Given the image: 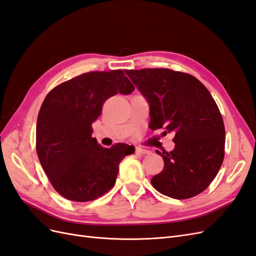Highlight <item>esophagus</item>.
I'll return each instance as SVG.
<instances>
[{
	"instance_id": "34e87169",
	"label": "esophagus",
	"mask_w": 256,
	"mask_h": 256,
	"mask_svg": "<svg viewBox=\"0 0 256 256\" xmlns=\"http://www.w3.org/2000/svg\"><path fill=\"white\" fill-rule=\"evenodd\" d=\"M135 152L137 153V154H149V153H150V151L146 150V149H142V148H140V147L136 148Z\"/></svg>"
}]
</instances>
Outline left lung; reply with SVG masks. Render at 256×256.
I'll return each instance as SVG.
<instances>
[{
    "mask_svg": "<svg viewBox=\"0 0 256 256\" xmlns=\"http://www.w3.org/2000/svg\"><path fill=\"white\" fill-rule=\"evenodd\" d=\"M126 72L149 102L151 130L174 134L172 151H156L164 170L152 177L153 188L176 200L205 191L220 170L225 147L222 114L207 88L194 76L170 68Z\"/></svg>",
    "mask_w": 256,
    "mask_h": 256,
    "instance_id": "obj_1",
    "label": "left lung"
}]
</instances>
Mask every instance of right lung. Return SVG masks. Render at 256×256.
I'll return each instance as SVG.
<instances>
[{
	"label": "right lung",
	"instance_id": "obj_1",
	"mask_svg": "<svg viewBox=\"0 0 256 256\" xmlns=\"http://www.w3.org/2000/svg\"><path fill=\"white\" fill-rule=\"evenodd\" d=\"M134 90L123 70H96L60 84L44 100L36 152L50 184L65 198L91 202L114 186L120 162L135 150L122 142L102 147L92 137V123L106 100Z\"/></svg>",
	"mask_w": 256,
	"mask_h": 256
}]
</instances>
